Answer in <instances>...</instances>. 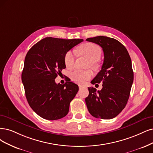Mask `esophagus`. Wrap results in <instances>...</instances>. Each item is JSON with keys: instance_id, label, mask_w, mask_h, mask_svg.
<instances>
[{"instance_id": "esophagus-1", "label": "esophagus", "mask_w": 153, "mask_h": 153, "mask_svg": "<svg viewBox=\"0 0 153 153\" xmlns=\"http://www.w3.org/2000/svg\"><path fill=\"white\" fill-rule=\"evenodd\" d=\"M79 89H82V88H86L87 86L85 85H79Z\"/></svg>"}]
</instances>
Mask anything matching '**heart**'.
Masks as SVG:
<instances>
[{
  "label": "heart",
  "mask_w": 153,
  "mask_h": 153,
  "mask_svg": "<svg viewBox=\"0 0 153 153\" xmlns=\"http://www.w3.org/2000/svg\"><path fill=\"white\" fill-rule=\"evenodd\" d=\"M77 52L80 55L86 56L89 60H91V65L93 67L96 65L95 61L100 58L102 53V51L98 45L92 43L82 44L78 48ZM74 54L72 51H68L64 56V63L67 69H72L74 65ZM93 75V72L91 70H75L71 73V77L74 82L82 84L91 79Z\"/></svg>",
  "instance_id": "1"
}]
</instances>
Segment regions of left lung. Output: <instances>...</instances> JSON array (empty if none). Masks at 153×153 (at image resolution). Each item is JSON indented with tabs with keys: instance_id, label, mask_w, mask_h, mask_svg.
<instances>
[{
	"instance_id": "obj_1",
	"label": "left lung",
	"mask_w": 153,
	"mask_h": 153,
	"mask_svg": "<svg viewBox=\"0 0 153 153\" xmlns=\"http://www.w3.org/2000/svg\"><path fill=\"white\" fill-rule=\"evenodd\" d=\"M103 48L104 61L101 70L91 81L93 84L103 83V88L97 91L88 88L85 101L92 116L101 119H111L125 108L134 81L132 62L128 51L117 39L99 36L89 38Z\"/></svg>"
}]
</instances>
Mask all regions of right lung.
<instances>
[{
	"instance_id": "add662e5",
	"label": "right lung",
	"mask_w": 153,
	"mask_h": 153,
	"mask_svg": "<svg viewBox=\"0 0 153 153\" xmlns=\"http://www.w3.org/2000/svg\"><path fill=\"white\" fill-rule=\"evenodd\" d=\"M82 41L47 37L34 45L26 55L21 75L26 97L33 110L45 119L58 120L69 112L79 87L71 81L56 84L55 79L66 67L65 53Z\"/></svg>"
}]
</instances>
